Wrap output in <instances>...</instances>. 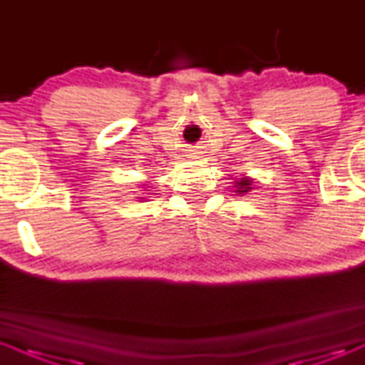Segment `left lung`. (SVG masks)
<instances>
[{
    "label": "left lung",
    "instance_id": "left-lung-1",
    "mask_svg": "<svg viewBox=\"0 0 365 365\" xmlns=\"http://www.w3.org/2000/svg\"><path fill=\"white\" fill-rule=\"evenodd\" d=\"M235 188H237L235 192H237L238 195H245V194H249L250 190H254L252 178H249V177L237 178V180H235Z\"/></svg>",
    "mask_w": 365,
    "mask_h": 365
}]
</instances>
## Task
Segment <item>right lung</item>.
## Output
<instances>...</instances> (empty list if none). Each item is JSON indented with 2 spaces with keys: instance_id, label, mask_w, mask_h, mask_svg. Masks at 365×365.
<instances>
[{
  "instance_id": "add662e5",
  "label": "right lung",
  "mask_w": 365,
  "mask_h": 365,
  "mask_svg": "<svg viewBox=\"0 0 365 365\" xmlns=\"http://www.w3.org/2000/svg\"><path fill=\"white\" fill-rule=\"evenodd\" d=\"M140 199H144V197H140Z\"/></svg>"
}]
</instances>
